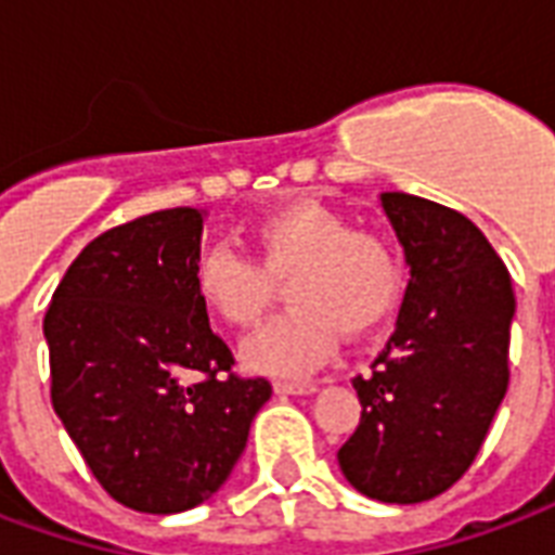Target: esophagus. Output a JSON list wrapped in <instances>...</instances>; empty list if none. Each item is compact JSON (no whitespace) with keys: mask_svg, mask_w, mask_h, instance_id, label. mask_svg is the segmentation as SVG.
<instances>
[{"mask_svg":"<svg viewBox=\"0 0 555 555\" xmlns=\"http://www.w3.org/2000/svg\"><path fill=\"white\" fill-rule=\"evenodd\" d=\"M273 388H276L279 393H299V397H302V393L318 391V385H314V382H288V379H279Z\"/></svg>","mask_w":555,"mask_h":555,"instance_id":"obj_1","label":"esophagus"}]
</instances>
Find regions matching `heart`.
Segmentation results:
<instances>
[{
    "label": "heart",
    "mask_w": 555,
    "mask_h": 555,
    "mask_svg": "<svg viewBox=\"0 0 555 555\" xmlns=\"http://www.w3.org/2000/svg\"><path fill=\"white\" fill-rule=\"evenodd\" d=\"M256 261L215 244L194 267L196 294L211 314L246 330L273 302V279H285L291 311L244 344L253 371L302 376L330 359L338 332L364 338L379 330L400 297V258L388 237L350 229L338 208L299 196L249 223Z\"/></svg>",
    "instance_id": "heart-1"
}]
</instances>
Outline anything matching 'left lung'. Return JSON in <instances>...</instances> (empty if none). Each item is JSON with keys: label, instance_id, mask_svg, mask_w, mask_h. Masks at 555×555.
<instances>
[{"label": "left lung", "instance_id": "obj_1", "mask_svg": "<svg viewBox=\"0 0 555 555\" xmlns=\"http://www.w3.org/2000/svg\"><path fill=\"white\" fill-rule=\"evenodd\" d=\"M409 264L400 318L371 376H356L361 421L338 450L356 491L424 503L474 465L508 388L515 291L494 246L465 215L382 194Z\"/></svg>", "mask_w": 555, "mask_h": 555}]
</instances>
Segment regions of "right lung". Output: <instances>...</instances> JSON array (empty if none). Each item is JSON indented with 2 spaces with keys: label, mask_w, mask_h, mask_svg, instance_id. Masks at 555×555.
I'll return each mask as SVG.
<instances>
[{
  "label": "right lung",
  "mask_w": 555,
  "mask_h": 555,
  "mask_svg": "<svg viewBox=\"0 0 555 555\" xmlns=\"http://www.w3.org/2000/svg\"><path fill=\"white\" fill-rule=\"evenodd\" d=\"M203 211L167 208L93 237L52 294V409L117 503L173 515L223 486L270 400L232 373L196 294Z\"/></svg>",
  "instance_id": "obj_1"
}]
</instances>
